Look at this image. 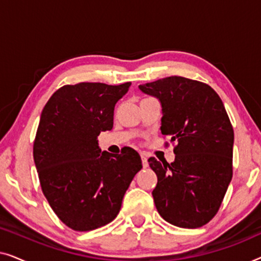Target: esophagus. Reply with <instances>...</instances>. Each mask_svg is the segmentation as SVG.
I'll return each instance as SVG.
<instances>
[{
	"mask_svg": "<svg viewBox=\"0 0 261 261\" xmlns=\"http://www.w3.org/2000/svg\"><path fill=\"white\" fill-rule=\"evenodd\" d=\"M141 160H142V166H144V167H147V166H148L147 155H146V154H144V153H142V154H141Z\"/></svg>",
	"mask_w": 261,
	"mask_h": 261,
	"instance_id": "34e87169",
	"label": "esophagus"
}]
</instances>
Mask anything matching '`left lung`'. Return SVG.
<instances>
[{"instance_id": "obj_1", "label": "left lung", "mask_w": 261, "mask_h": 261, "mask_svg": "<svg viewBox=\"0 0 261 261\" xmlns=\"http://www.w3.org/2000/svg\"><path fill=\"white\" fill-rule=\"evenodd\" d=\"M139 88L159 98L162 134L176 142L173 163L148 159L158 177L155 208L173 226H204L219 212L233 177L234 130L226 108L212 87L189 78L171 76Z\"/></svg>"}]
</instances>
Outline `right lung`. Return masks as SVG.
I'll use <instances>...</instances> for the list:
<instances>
[{
  "label": "right lung",
  "instance_id": "1",
  "mask_svg": "<svg viewBox=\"0 0 261 261\" xmlns=\"http://www.w3.org/2000/svg\"><path fill=\"white\" fill-rule=\"evenodd\" d=\"M130 82L120 85H64L42 109L33 145L42 194L59 220L88 231L115 219L135 174L142 169L135 149L102 152L97 137L110 130L116 102Z\"/></svg>",
  "mask_w": 261,
  "mask_h": 261
}]
</instances>
